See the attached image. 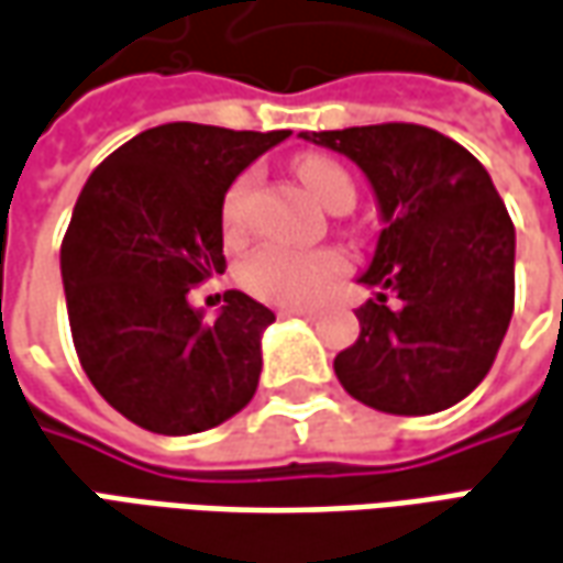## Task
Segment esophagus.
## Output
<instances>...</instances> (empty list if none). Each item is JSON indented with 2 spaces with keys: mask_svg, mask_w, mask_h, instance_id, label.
I'll use <instances>...</instances> for the list:
<instances>
[{
  "mask_svg": "<svg viewBox=\"0 0 563 563\" xmlns=\"http://www.w3.org/2000/svg\"><path fill=\"white\" fill-rule=\"evenodd\" d=\"M283 313H289V317H305V320H313V317H317L313 308H286Z\"/></svg>",
  "mask_w": 563,
  "mask_h": 563,
  "instance_id": "34e87169",
  "label": "esophagus"
}]
</instances>
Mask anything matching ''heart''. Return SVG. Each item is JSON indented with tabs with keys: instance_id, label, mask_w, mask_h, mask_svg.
Instances as JSON below:
<instances>
[{
	"instance_id": "b5f03b06",
	"label": "heart",
	"mask_w": 563,
	"mask_h": 563,
	"mask_svg": "<svg viewBox=\"0 0 563 563\" xmlns=\"http://www.w3.org/2000/svg\"><path fill=\"white\" fill-rule=\"evenodd\" d=\"M296 172L327 209H351L354 181L345 166L320 153H305L296 163ZM250 197L252 175H240L221 200V228L228 236H240L246 231ZM345 255L335 250H289L280 243H265L246 255L236 277L255 298L274 305H311L345 274Z\"/></svg>"
}]
</instances>
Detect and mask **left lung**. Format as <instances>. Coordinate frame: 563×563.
I'll use <instances>...</instances> for the list:
<instances>
[{
	"label": "left lung",
	"mask_w": 563,
	"mask_h": 563,
	"mask_svg": "<svg viewBox=\"0 0 563 563\" xmlns=\"http://www.w3.org/2000/svg\"><path fill=\"white\" fill-rule=\"evenodd\" d=\"M298 137L345 153L376 194V289L361 335L335 357L354 400L391 416L459 404L490 373L515 311V224L487 169L453 137L412 122Z\"/></svg>",
	"instance_id": "1"
}]
</instances>
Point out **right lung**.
<instances>
[{
  "label": "right lung",
  "instance_id": "right-lung-1",
  "mask_svg": "<svg viewBox=\"0 0 563 563\" xmlns=\"http://www.w3.org/2000/svg\"><path fill=\"white\" fill-rule=\"evenodd\" d=\"M289 135L166 122L89 175L60 243V277L79 363L129 422L181 438L252 400L274 311L228 289L206 317L187 292L224 271L228 187Z\"/></svg>",
  "mask_w": 563,
  "mask_h": 563
}]
</instances>
